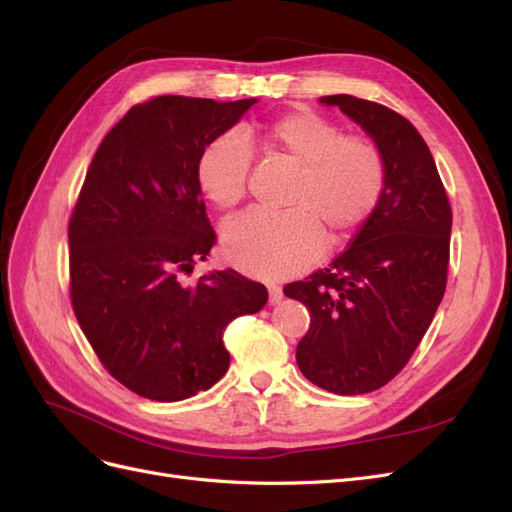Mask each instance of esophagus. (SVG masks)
<instances>
[{
  "instance_id": "1",
  "label": "esophagus",
  "mask_w": 512,
  "mask_h": 512,
  "mask_svg": "<svg viewBox=\"0 0 512 512\" xmlns=\"http://www.w3.org/2000/svg\"><path fill=\"white\" fill-rule=\"evenodd\" d=\"M284 299V292L280 286H269V301L275 305Z\"/></svg>"
}]
</instances>
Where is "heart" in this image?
<instances>
[{
    "mask_svg": "<svg viewBox=\"0 0 512 512\" xmlns=\"http://www.w3.org/2000/svg\"><path fill=\"white\" fill-rule=\"evenodd\" d=\"M273 151L301 166L284 213L250 211L224 226L226 258L260 280H284L312 265L331 241L354 235L376 211L386 166L376 145L344 136L342 128L312 111H294L262 134ZM252 151L237 132H224L200 151L196 179L218 209L237 207L247 194Z\"/></svg>",
    "mask_w": 512,
    "mask_h": 512,
    "instance_id": "1",
    "label": "heart"
}]
</instances>
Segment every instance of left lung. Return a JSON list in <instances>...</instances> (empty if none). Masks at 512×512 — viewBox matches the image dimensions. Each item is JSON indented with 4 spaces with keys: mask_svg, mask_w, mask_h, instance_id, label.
Listing matches in <instances>:
<instances>
[{
    "mask_svg": "<svg viewBox=\"0 0 512 512\" xmlns=\"http://www.w3.org/2000/svg\"><path fill=\"white\" fill-rule=\"evenodd\" d=\"M374 141L386 166L376 211L327 269L284 288L312 322L297 346L301 374L324 391L363 395L395 378L444 297L453 213L423 136L382 104L322 96Z\"/></svg>",
    "mask_w": 512,
    "mask_h": 512,
    "instance_id": "8db88e82",
    "label": "left lung"
}]
</instances>
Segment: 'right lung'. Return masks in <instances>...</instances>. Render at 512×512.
Wrapping results in <instances>:
<instances>
[{"instance_id": "add662e5", "label": "right lung", "mask_w": 512, "mask_h": 512, "mask_svg": "<svg viewBox=\"0 0 512 512\" xmlns=\"http://www.w3.org/2000/svg\"><path fill=\"white\" fill-rule=\"evenodd\" d=\"M258 100L160 96L104 136L68 226L70 297L91 348L123 386L153 401L207 391L228 369L224 327L267 303L232 269L181 284L215 245L196 162Z\"/></svg>"}]
</instances>
